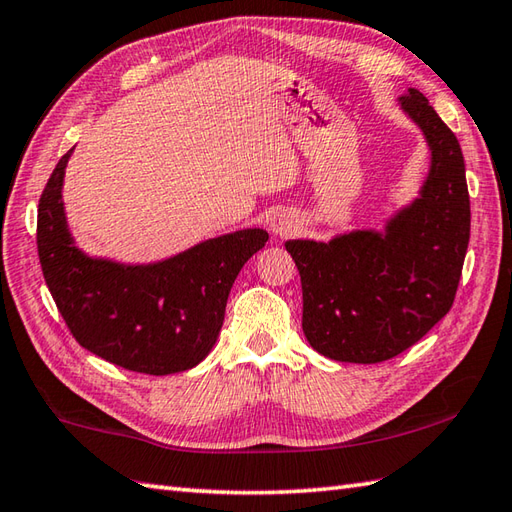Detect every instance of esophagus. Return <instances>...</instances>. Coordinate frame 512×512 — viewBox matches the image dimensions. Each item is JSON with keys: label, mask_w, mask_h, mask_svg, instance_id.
I'll use <instances>...</instances> for the list:
<instances>
[{"label": "esophagus", "mask_w": 512, "mask_h": 512, "mask_svg": "<svg viewBox=\"0 0 512 512\" xmlns=\"http://www.w3.org/2000/svg\"><path fill=\"white\" fill-rule=\"evenodd\" d=\"M292 228H295V217L288 211H279L270 217V231L275 235H290Z\"/></svg>", "instance_id": "34e87169"}]
</instances>
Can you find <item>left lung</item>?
I'll list each match as a JSON object with an SVG mask.
<instances>
[{"mask_svg": "<svg viewBox=\"0 0 512 512\" xmlns=\"http://www.w3.org/2000/svg\"><path fill=\"white\" fill-rule=\"evenodd\" d=\"M400 107L431 149L418 198L383 233L286 242L301 275L303 334L332 361L369 365L409 350L451 310L462 277L471 202L460 143L418 90Z\"/></svg>", "mask_w": 512, "mask_h": 512, "instance_id": "8db88e82", "label": "left lung"}]
</instances>
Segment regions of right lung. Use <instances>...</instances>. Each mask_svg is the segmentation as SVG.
I'll list each match as a JSON object with an SVG mask.
<instances>
[{"instance_id":"right-lung-1","label":"right lung","mask_w":512,"mask_h":512,"mask_svg":"<svg viewBox=\"0 0 512 512\" xmlns=\"http://www.w3.org/2000/svg\"><path fill=\"white\" fill-rule=\"evenodd\" d=\"M70 154L54 167L37 211L43 279L65 325L85 350L129 372L167 376L195 367L222 330L235 277L268 233L244 228L145 266L88 257L74 246L61 200Z\"/></svg>"}]
</instances>
